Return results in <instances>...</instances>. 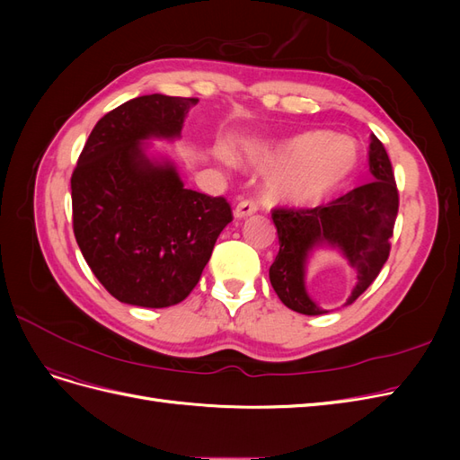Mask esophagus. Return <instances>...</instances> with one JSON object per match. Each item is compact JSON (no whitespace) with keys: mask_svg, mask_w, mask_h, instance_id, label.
I'll return each instance as SVG.
<instances>
[{"mask_svg":"<svg viewBox=\"0 0 460 460\" xmlns=\"http://www.w3.org/2000/svg\"><path fill=\"white\" fill-rule=\"evenodd\" d=\"M257 211V203L253 199H242L238 205L234 207V217L235 218H245Z\"/></svg>","mask_w":460,"mask_h":460,"instance_id":"esophagus-1","label":"esophagus"}]
</instances>
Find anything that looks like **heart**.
Segmentation results:
<instances>
[{"mask_svg": "<svg viewBox=\"0 0 460 460\" xmlns=\"http://www.w3.org/2000/svg\"><path fill=\"white\" fill-rule=\"evenodd\" d=\"M225 157V151L218 149ZM249 163L262 171L264 196L274 203L311 205L336 191L357 164V146L347 136L323 130L303 132L276 146H257L245 151Z\"/></svg>", "mask_w": 460, "mask_h": 460, "instance_id": "b5f03b06", "label": "heart"}]
</instances>
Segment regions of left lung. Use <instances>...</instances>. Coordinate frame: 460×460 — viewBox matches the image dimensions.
Masks as SVG:
<instances>
[{
  "mask_svg": "<svg viewBox=\"0 0 460 460\" xmlns=\"http://www.w3.org/2000/svg\"><path fill=\"white\" fill-rule=\"evenodd\" d=\"M368 164L372 182L314 208L272 211L280 242L270 264V284L288 309L301 314H324L305 289V264L316 245L338 247L357 270V286L345 305H351L376 280L392 249L399 211V191L384 144L372 134Z\"/></svg>",
  "mask_w": 460,
  "mask_h": 460,
  "instance_id": "left-lung-1",
  "label": "left lung"
}]
</instances>
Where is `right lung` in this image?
<instances>
[{
	"label": "right lung",
	"mask_w": 460,
	"mask_h": 460,
	"mask_svg": "<svg viewBox=\"0 0 460 460\" xmlns=\"http://www.w3.org/2000/svg\"><path fill=\"white\" fill-rule=\"evenodd\" d=\"M196 97L140 95L97 120L71 178L73 230L88 267L120 303L163 309L198 286L225 198L184 188L171 163H151L147 137H178Z\"/></svg>",
	"instance_id": "obj_1"
}]
</instances>
